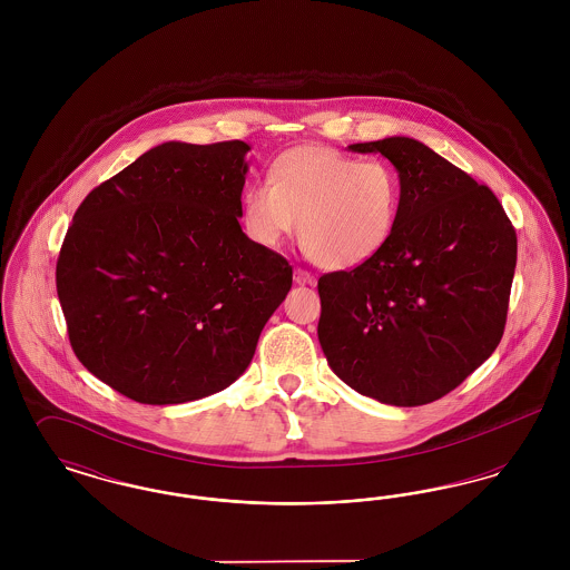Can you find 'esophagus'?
<instances>
[{"instance_id":"34e87169","label":"esophagus","mask_w":570,"mask_h":570,"mask_svg":"<svg viewBox=\"0 0 570 570\" xmlns=\"http://www.w3.org/2000/svg\"><path fill=\"white\" fill-rule=\"evenodd\" d=\"M295 282L301 284V286H305V284H307V286H314V284H316V277H314L312 273L305 272V269L297 267V269H295Z\"/></svg>"}]
</instances>
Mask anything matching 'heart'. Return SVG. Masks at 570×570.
<instances>
[{"instance_id": "1", "label": "heart", "mask_w": 570, "mask_h": 570, "mask_svg": "<svg viewBox=\"0 0 570 570\" xmlns=\"http://www.w3.org/2000/svg\"><path fill=\"white\" fill-rule=\"evenodd\" d=\"M402 212V179L391 164L361 163L337 149L303 145L284 151L269 184L244 196L247 235L275 247L297 228L305 252L326 269H354L391 242Z\"/></svg>"}]
</instances>
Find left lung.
Instances as JSON below:
<instances>
[{
  "instance_id": "obj_1",
  "label": "left lung",
  "mask_w": 570,
  "mask_h": 570,
  "mask_svg": "<svg viewBox=\"0 0 570 570\" xmlns=\"http://www.w3.org/2000/svg\"><path fill=\"white\" fill-rule=\"evenodd\" d=\"M348 149L391 160L402 212L376 258L318 279V340L331 370L356 393L423 406L460 386L500 344L515 228L488 186L414 138Z\"/></svg>"
}]
</instances>
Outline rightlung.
<instances>
[{"instance_id": "obj_1", "label": "right lung", "mask_w": 570, "mask_h": 570, "mask_svg": "<svg viewBox=\"0 0 570 570\" xmlns=\"http://www.w3.org/2000/svg\"><path fill=\"white\" fill-rule=\"evenodd\" d=\"M249 145L163 142L89 191L55 282L72 351L138 404L233 384L293 286L239 224Z\"/></svg>"}]
</instances>
